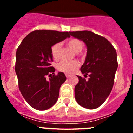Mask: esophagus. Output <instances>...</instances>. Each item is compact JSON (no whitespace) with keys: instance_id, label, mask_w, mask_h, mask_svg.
I'll return each mask as SVG.
<instances>
[{"instance_id":"esophagus-1","label":"esophagus","mask_w":133,"mask_h":133,"mask_svg":"<svg viewBox=\"0 0 133 133\" xmlns=\"http://www.w3.org/2000/svg\"><path fill=\"white\" fill-rule=\"evenodd\" d=\"M65 75H66V77L67 78H69L70 77V75H69V74H66Z\"/></svg>"}]
</instances>
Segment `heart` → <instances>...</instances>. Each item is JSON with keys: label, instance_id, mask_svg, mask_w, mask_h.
<instances>
[{"label": "heart", "instance_id": "heart-1", "mask_svg": "<svg viewBox=\"0 0 133 133\" xmlns=\"http://www.w3.org/2000/svg\"><path fill=\"white\" fill-rule=\"evenodd\" d=\"M66 44L70 49L75 52H81L83 48V42L77 38H71L67 41ZM61 49V44L56 43L51 46L50 52L52 58L55 60H58L59 58V52ZM78 63L76 61H61L57 64V69L61 72L66 73H71L74 72L78 67Z\"/></svg>", "mask_w": 133, "mask_h": 133}]
</instances>
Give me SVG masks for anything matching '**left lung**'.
Masks as SVG:
<instances>
[{"mask_svg": "<svg viewBox=\"0 0 133 133\" xmlns=\"http://www.w3.org/2000/svg\"><path fill=\"white\" fill-rule=\"evenodd\" d=\"M71 36L83 41L87 47L84 63L81 71L84 77L77 76L75 99L78 104L89 109L98 108L112 90L118 67L116 50L107 38L89 30L69 32Z\"/></svg>", "mask_w": 133, "mask_h": 133, "instance_id": "8db88e82", "label": "left lung"}]
</instances>
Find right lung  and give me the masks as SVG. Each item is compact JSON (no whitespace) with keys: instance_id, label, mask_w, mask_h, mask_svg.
Instances as JSON below:
<instances>
[{"instance_id":"1","label":"right lung","mask_w":133,"mask_h":133,"mask_svg":"<svg viewBox=\"0 0 133 133\" xmlns=\"http://www.w3.org/2000/svg\"><path fill=\"white\" fill-rule=\"evenodd\" d=\"M67 37L68 32L36 30L21 42L16 53L15 72L18 87L26 101L36 110L52 107L59 96L61 84L66 80L63 72L55 75L51 66L50 49ZM47 75L50 77L45 79Z\"/></svg>"}]
</instances>
